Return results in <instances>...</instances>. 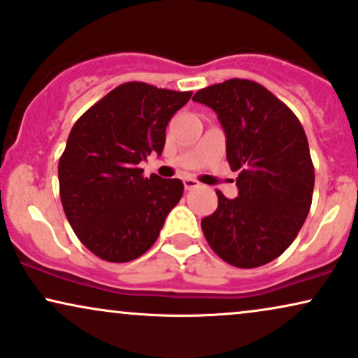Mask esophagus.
<instances>
[{"label": "esophagus", "instance_id": "34e87169", "mask_svg": "<svg viewBox=\"0 0 358 358\" xmlns=\"http://www.w3.org/2000/svg\"><path fill=\"white\" fill-rule=\"evenodd\" d=\"M199 186H201L199 180H196V179H192V178L184 179V187H186L187 191H191V189H196V187H199Z\"/></svg>", "mask_w": 358, "mask_h": 358}]
</instances>
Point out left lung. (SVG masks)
Here are the masks:
<instances>
[{"label": "left lung", "instance_id": "left-lung-1", "mask_svg": "<svg viewBox=\"0 0 358 358\" xmlns=\"http://www.w3.org/2000/svg\"><path fill=\"white\" fill-rule=\"evenodd\" d=\"M192 99L217 114L229 166L239 171V197L215 191L217 209L201 222L206 241L234 267L268 264L292 244L310 210L315 174L306 131L290 108L249 79L207 86Z\"/></svg>", "mask_w": 358, "mask_h": 358}]
</instances>
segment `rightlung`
<instances>
[{"instance_id": "right-lung-1", "label": "right lung", "mask_w": 358, "mask_h": 358, "mask_svg": "<svg viewBox=\"0 0 358 358\" xmlns=\"http://www.w3.org/2000/svg\"><path fill=\"white\" fill-rule=\"evenodd\" d=\"M191 91L131 81L78 119L59 157V196L78 239L99 259L129 262L148 252L180 201V179L144 178L139 162L161 154L166 127Z\"/></svg>"}]
</instances>
